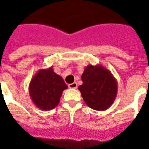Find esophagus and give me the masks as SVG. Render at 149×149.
I'll return each mask as SVG.
<instances>
[{"label": "esophagus", "instance_id": "obj_1", "mask_svg": "<svg viewBox=\"0 0 149 149\" xmlns=\"http://www.w3.org/2000/svg\"><path fill=\"white\" fill-rule=\"evenodd\" d=\"M68 88H77V82H73V83H72V84H68Z\"/></svg>", "mask_w": 149, "mask_h": 149}]
</instances>
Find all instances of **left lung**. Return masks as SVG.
<instances>
[{
    "instance_id": "8db88e82",
    "label": "left lung",
    "mask_w": 149,
    "mask_h": 149,
    "mask_svg": "<svg viewBox=\"0 0 149 149\" xmlns=\"http://www.w3.org/2000/svg\"><path fill=\"white\" fill-rule=\"evenodd\" d=\"M83 84L78 87L88 106L104 111L112 105L117 94V81L112 72L100 65H88L81 76Z\"/></svg>"
}]
</instances>
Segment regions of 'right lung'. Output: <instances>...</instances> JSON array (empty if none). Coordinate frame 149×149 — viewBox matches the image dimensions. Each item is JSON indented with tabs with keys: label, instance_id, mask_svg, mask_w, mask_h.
<instances>
[{
	"label": "right lung",
	"instance_id": "add662e5",
	"mask_svg": "<svg viewBox=\"0 0 149 149\" xmlns=\"http://www.w3.org/2000/svg\"><path fill=\"white\" fill-rule=\"evenodd\" d=\"M68 88L52 67L40 69L32 78L29 92L31 100L40 109L47 111L58 105L63 91Z\"/></svg>",
	"mask_w": 149,
	"mask_h": 149
}]
</instances>
